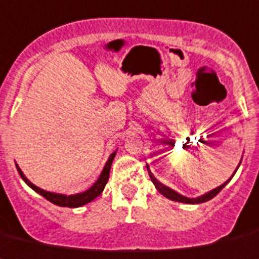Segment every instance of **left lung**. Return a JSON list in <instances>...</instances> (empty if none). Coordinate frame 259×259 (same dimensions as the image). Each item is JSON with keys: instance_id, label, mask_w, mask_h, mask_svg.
I'll use <instances>...</instances> for the list:
<instances>
[{"instance_id": "8db88e82", "label": "left lung", "mask_w": 259, "mask_h": 259, "mask_svg": "<svg viewBox=\"0 0 259 259\" xmlns=\"http://www.w3.org/2000/svg\"><path fill=\"white\" fill-rule=\"evenodd\" d=\"M238 166H240V165H238ZM147 169H148V173H149V177H151L152 182L154 183V186H156V189L158 190V193L162 194L163 196H166V198L170 199V200H176V202H181V203H187V204H198V203L207 202V200H209V199H212V198H213V196L218 195V194L220 193V191H222V190H223V187H224L225 185H227V183H228L229 181L232 180V177H231V178H229V180L227 181V182L223 183L222 186H219V187H216V189L211 190L209 193L204 194V195L191 199V198H186V196H183V195H181V194L176 193L174 190L169 189V187H166V186H165V185H162V183H161V182H158V181H157L156 178H154L153 174L151 173V170H149L148 165H147ZM236 170H237V169H236ZM235 173H236V171H235Z\"/></svg>"}]
</instances>
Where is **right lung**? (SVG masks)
Wrapping results in <instances>:
<instances>
[{
  "label": "right lung",
  "mask_w": 259,
  "mask_h": 259,
  "mask_svg": "<svg viewBox=\"0 0 259 259\" xmlns=\"http://www.w3.org/2000/svg\"><path fill=\"white\" fill-rule=\"evenodd\" d=\"M115 154H116V151H115L114 153L110 154L107 162H106L105 167H103L102 173H101L99 178L97 180V182L94 183V185H93L89 190H86V191H83V193H81V194H76V195H69V196L63 195V194L50 193V191H46V190L39 189V187L35 186L34 183H31L30 181H28L26 177H24V174L22 173V170L19 169L18 165H17V163H15V165H17V169H18V173H19V176L22 177V180L27 183L28 186L34 190V191H36L37 194H40L41 196H44V198L47 199V200H50L51 203H54V204L60 205V207H70V208H76V207H81V205L86 204V203L92 202V200H94L97 196L102 194L103 189H105V186H106V183H107V181H108L110 169H111V163H112V160H114Z\"/></svg>",
  "instance_id": "obj_1"
}]
</instances>
